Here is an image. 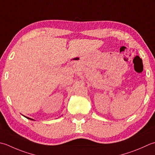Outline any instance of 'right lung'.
I'll use <instances>...</instances> for the list:
<instances>
[{"label":"right lung","instance_id":"obj_1","mask_svg":"<svg viewBox=\"0 0 155 155\" xmlns=\"http://www.w3.org/2000/svg\"><path fill=\"white\" fill-rule=\"evenodd\" d=\"M24 117H25L27 118V119H29V120H33V119H31V118L28 117H26V116H24Z\"/></svg>","mask_w":155,"mask_h":155}]
</instances>
